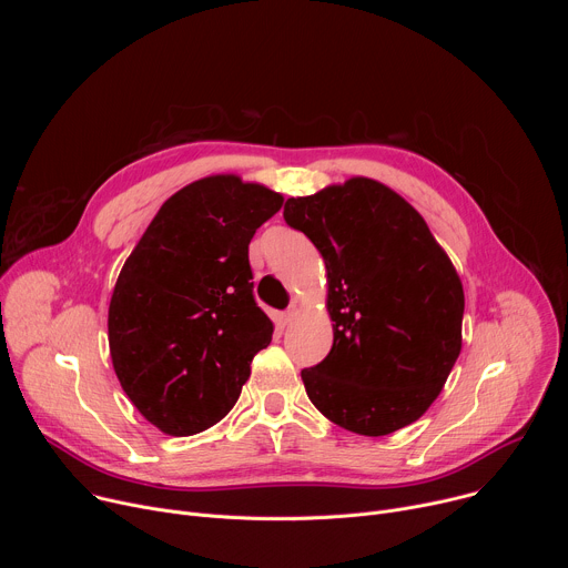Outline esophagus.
<instances>
[{
  "instance_id": "obj_1",
  "label": "esophagus",
  "mask_w": 568,
  "mask_h": 568,
  "mask_svg": "<svg viewBox=\"0 0 568 568\" xmlns=\"http://www.w3.org/2000/svg\"><path fill=\"white\" fill-rule=\"evenodd\" d=\"M296 316V310L294 307H290V310H285L283 314H281V321H283V326H287V323H292V318Z\"/></svg>"
}]
</instances>
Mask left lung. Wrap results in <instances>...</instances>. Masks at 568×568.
<instances>
[{
    "label": "left lung",
    "mask_w": 568,
    "mask_h": 568,
    "mask_svg": "<svg viewBox=\"0 0 568 568\" xmlns=\"http://www.w3.org/2000/svg\"><path fill=\"white\" fill-rule=\"evenodd\" d=\"M285 222L326 263L333 348L301 377L314 407L359 436L416 423L460 353L465 294L423 215L388 186L353 178L290 197Z\"/></svg>",
    "instance_id": "1"
}]
</instances>
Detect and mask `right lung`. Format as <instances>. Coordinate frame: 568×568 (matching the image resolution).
Wrapping results in <instances>:
<instances>
[{
	"label": "right lung",
	"mask_w": 568,
	"mask_h": 568,
	"mask_svg": "<svg viewBox=\"0 0 568 568\" xmlns=\"http://www.w3.org/2000/svg\"><path fill=\"white\" fill-rule=\"evenodd\" d=\"M283 195L211 175L169 197L128 256L110 301L114 373L169 436L220 423L274 323L254 298L250 242Z\"/></svg>",
	"instance_id": "1"
}]
</instances>
